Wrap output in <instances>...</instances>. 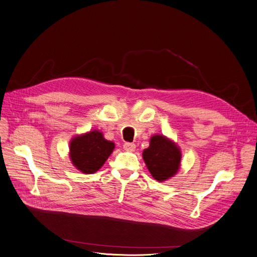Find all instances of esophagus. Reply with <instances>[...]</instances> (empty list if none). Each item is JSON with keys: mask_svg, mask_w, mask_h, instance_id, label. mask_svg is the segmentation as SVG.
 <instances>
[{"mask_svg": "<svg viewBox=\"0 0 257 257\" xmlns=\"http://www.w3.org/2000/svg\"><path fill=\"white\" fill-rule=\"evenodd\" d=\"M123 148H124L125 150H127V152H134V150L136 149V145H135L134 143H128V142H126V143L123 144Z\"/></svg>", "mask_w": 257, "mask_h": 257, "instance_id": "obj_1", "label": "esophagus"}]
</instances>
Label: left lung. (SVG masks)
I'll return each instance as SVG.
<instances>
[{"instance_id":"8db88e82","label":"left lung","mask_w":257,"mask_h":257,"mask_svg":"<svg viewBox=\"0 0 257 257\" xmlns=\"http://www.w3.org/2000/svg\"><path fill=\"white\" fill-rule=\"evenodd\" d=\"M142 157L150 174L162 183L178 172L182 152L173 140L157 134L152 136L149 146L143 150Z\"/></svg>"}]
</instances>
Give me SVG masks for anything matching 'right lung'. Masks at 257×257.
Returning <instances> with one entry per match:
<instances>
[{"mask_svg":"<svg viewBox=\"0 0 257 257\" xmlns=\"http://www.w3.org/2000/svg\"><path fill=\"white\" fill-rule=\"evenodd\" d=\"M114 148V142L104 139L100 131L93 130L77 135L70 140L69 159L79 171L92 174L102 167Z\"/></svg>","mask_w":257,"mask_h":257,"instance_id":"1","label":"right lung"}]
</instances>
